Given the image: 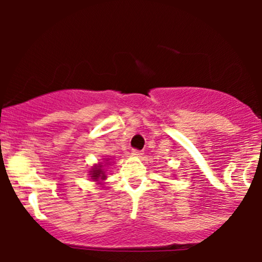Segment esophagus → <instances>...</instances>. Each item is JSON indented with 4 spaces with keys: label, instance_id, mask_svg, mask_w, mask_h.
<instances>
[{
    "label": "esophagus",
    "instance_id": "esophagus-1",
    "mask_svg": "<svg viewBox=\"0 0 262 262\" xmlns=\"http://www.w3.org/2000/svg\"><path fill=\"white\" fill-rule=\"evenodd\" d=\"M132 155H133V156H141V155H143V151H141V150L133 149V150H132Z\"/></svg>",
    "mask_w": 262,
    "mask_h": 262
}]
</instances>
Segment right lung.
<instances>
[{"mask_svg":"<svg viewBox=\"0 0 262 262\" xmlns=\"http://www.w3.org/2000/svg\"><path fill=\"white\" fill-rule=\"evenodd\" d=\"M108 164H110V159H104L103 162H98V164L93 165L91 171H90V173H89L93 181H98L101 183V181H104V180L107 179L106 170H104L103 167Z\"/></svg>","mask_w":262,"mask_h":262,"instance_id":"add662e5","label":"right lung"}]
</instances>
